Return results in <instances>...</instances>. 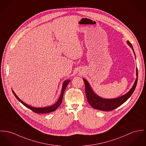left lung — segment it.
<instances>
[{"label": "left lung", "mask_w": 146, "mask_h": 146, "mask_svg": "<svg viewBox=\"0 0 146 146\" xmlns=\"http://www.w3.org/2000/svg\"><path fill=\"white\" fill-rule=\"evenodd\" d=\"M127 44L132 48V49L133 51L134 54L135 56L133 48L132 46V45L131 44V43L129 41H127ZM136 77L137 78L135 79L134 84L132 86V88L128 91V92H127V93H125V94H124L121 97H119L115 98H113V99L104 98L97 95L94 92V90H92L88 82L86 79H83L85 84L86 94L88 102L94 109L100 110V111H112L113 110L117 108V107H119L125 101H127L135 91L136 86H137V80H138L137 68H136Z\"/></svg>", "instance_id": "8db88e82"}]
</instances>
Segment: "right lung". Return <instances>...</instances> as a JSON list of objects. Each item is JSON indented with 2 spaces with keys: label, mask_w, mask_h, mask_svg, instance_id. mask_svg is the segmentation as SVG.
Masks as SVG:
<instances>
[{
  "label": "right lung",
  "mask_w": 146,
  "mask_h": 146,
  "mask_svg": "<svg viewBox=\"0 0 146 146\" xmlns=\"http://www.w3.org/2000/svg\"><path fill=\"white\" fill-rule=\"evenodd\" d=\"M70 80H69V79L66 80L65 81H64V82L63 83V85H62L61 94L60 95V97H59L58 100L57 101L56 103L55 104H54L53 105H52V106H47V107H34L32 106H31L25 103L21 99H19V98L16 95V94L15 93V92L13 91V90H12V92H13L14 95L15 96V97H16V98L18 101H19L20 102H21L24 106H25L28 108L30 109L32 111H33L34 112L36 113H47L52 112H53V111H56V109L58 108V107L60 105V104L62 103V102L64 92H65L66 88L68 84H69V83L70 82Z\"/></svg>",
  "instance_id": "obj_1"
}]
</instances>
